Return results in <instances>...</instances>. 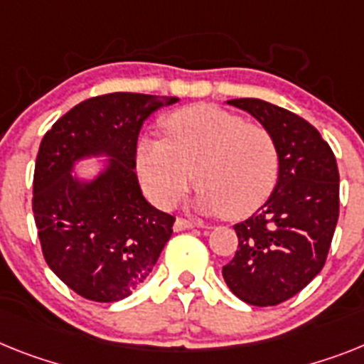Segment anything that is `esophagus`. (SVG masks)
<instances>
[{
	"label": "esophagus",
	"mask_w": 364,
	"mask_h": 364,
	"mask_svg": "<svg viewBox=\"0 0 364 364\" xmlns=\"http://www.w3.org/2000/svg\"><path fill=\"white\" fill-rule=\"evenodd\" d=\"M196 225L198 224H194V222L185 218H177L176 222H173V229H176V231H185V229H192V228H196Z\"/></svg>",
	"instance_id": "1"
}]
</instances>
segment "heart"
Returning <instances> with one entry per match:
<instances>
[{
  "instance_id": "obj_1",
  "label": "heart",
  "mask_w": 364,
  "mask_h": 364,
  "mask_svg": "<svg viewBox=\"0 0 364 364\" xmlns=\"http://www.w3.org/2000/svg\"><path fill=\"white\" fill-rule=\"evenodd\" d=\"M168 139L144 136L136 168L148 196L173 207L192 183L198 207L240 218L261 207L277 181L279 157L270 131L215 105L179 109L164 122Z\"/></svg>"
}]
</instances>
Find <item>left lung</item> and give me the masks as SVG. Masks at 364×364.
Returning a JSON list of instances; mask_svg holds the SVG:
<instances>
[{
  "instance_id": "1",
  "label": "left lung",
  "mask_w": 364,
  "mask_h": 364,
  "mask_svg": "<svg viewBox=\"0 0 364 364\" xmlns=\"http://www.w3.org/2000/svg\"><path fill=\"white\" fill-rule=\"evenodd\" d=\"M270 131L279 157L274 192L233 225L239 250L222 276L237 298L268 307L318 276L338 220V168L318 131L301 116L255 97L229 100Z\"/></svg>"
}]
</instances>
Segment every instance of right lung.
<instances>
[{"mask_svg":"<svg viewBox=\"0 0 364 364\" xmlns=\"http://www.w3.org/2000/svg\"><path fill=\"white\" fill-rule=\"evenodd\" d=\"M177 97L112 92L85 100L55 122L38 148L33 213L48 267L87 300H124L154 270L172 237V215L146 201L136 140L151 112ZM105 156L92 180L72 174Z\"/></svg>","mask_w":364,"mask_h":364,"instance_id":"obj_1","label":"right lung"}]
</instances>
